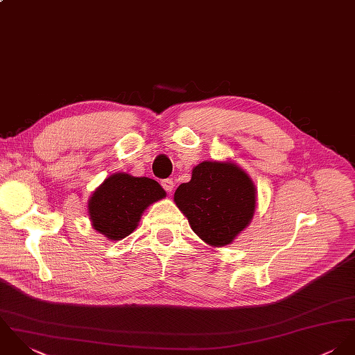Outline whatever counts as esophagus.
Returning a JSON list of instances; mask_svg holds the SVG:
<instances>
[{
  "label": "esophagus",
  "instance_id": "1",
  "mask_svg": "<svg viewBox=\"0 0 355 355\" xmlns=\"http://www.w3.org/2000/svg\"><path fill=\"white\" fill-rule=\"evenodd\" d=\"M162 187L167 191V192H171L173 188H174V181L171 178H166L162 181Z\"/></svg>",
  "mask_w": 355,
  "mask_h": 355
}]
</instances>
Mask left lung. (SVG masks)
I'll use <instances>...</instances> for the list:
<instances>
[{"instance_id": "left-lung-1", "label": "left lung", "mask_w": 355, "mask_h": 355, "mask_svg": "<svg viewBox=\"0 0 355 355\" xmlns=\"http://www.w3.org/2000/svg\"><path fill=\"white\" fill-rule=\"evenodd\" d=\"M174 202L203 241L223 247L251 222L257 189L237 164L202 162L192 170L191 181L177 188Z\"/></svg>"}]
</instances>
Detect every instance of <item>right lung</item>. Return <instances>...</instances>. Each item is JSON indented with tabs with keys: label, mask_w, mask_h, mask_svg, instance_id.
I'll use <instances>...</instances> for the list:
<instances>
[{
	"label": "right lung",
	"mask_w": 355,
	"mask_h": 355,
	"mask_svg": "<svg viewBox=\"0 0 355 355\" xmlns=\"http://www.w3.org/2000/svg\"><path fill=\"white\" fill-rule=\"evenodd\" d=\"M163 198L164 189L152 178L112 174L89 199L92 226L110 240L125 239L137 227L145 209Z\"/></svg>",
	"instance_id": "add662e5"
}]
</instances>
